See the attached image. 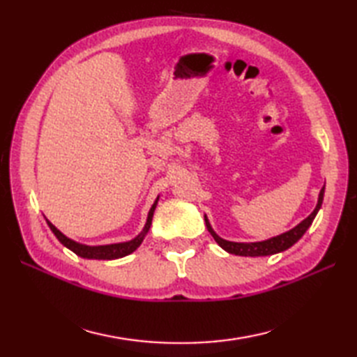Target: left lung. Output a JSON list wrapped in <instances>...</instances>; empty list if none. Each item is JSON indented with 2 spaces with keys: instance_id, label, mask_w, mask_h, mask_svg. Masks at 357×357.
Masks as SVG:
<instances>
[{
  "instance_id": "1",
  "label": "left lung",
  "mask_w": 357,
  "mask_h": 357,
  "mask_svg": "<svg viewBox=\"0 0 357 357\" xmlns=\"http://www.w3.org/2000/svg\"><path fill=\"white\" fill-rule=\"evenodd\" d=\"M324 188L319 193V201H317V206L313 210V213L310 215L307 219H304L299 225H296L294 229H291L290 231L279 234L276 238H271L267 241H262V242H250V244H245V242H230V241H225L222 238H219L218 234L211 229L207 218H206V225H207V230L210 231L211 236L218 242L219 245H221L225 252H229L231 255H239V256H268V255H275L279 252H284V250L290 248L293 244H296L302 236H304V233L308 230V227L312 225L313 219L316 218L317 211H319L321 206H322V201H324Z\"/></svg>"
}]
</instances>
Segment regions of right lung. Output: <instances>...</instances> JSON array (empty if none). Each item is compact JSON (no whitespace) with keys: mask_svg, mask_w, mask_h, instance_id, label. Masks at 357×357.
Wrapping results in <instances>:
<instances>
[{"mask_svg":"<svg viewBox=\"0 0 357 357\" xmlns=\"http://www.w3.org/2000/svg\"><path fill=\"white\" fill-rule=\"evenodd\" d=\"M156 202H158V199L155 201V204H153V206H151V208L149 211L147 222H146V227H144V230L135 239L128 241V242H121V244H110V245H100V247L81 245V244H77V242H75V241L69 239L67 236H64V234L59 231L56 227L53 225L50 221H47V219H45V221H47L50 230L58 238V241L61 242V244L66 245L69 250H72L75 255H78L81 257H87V259H118V257H123V256H127V255L133 253L135 250L141 245L144 236H146L149 229H150V225H151V218H153V211H155V207H156Z\"/></svg>","mask_w":357,"mask_h":357,"instance_id":"1","label":"right lung"}]
</instances>
